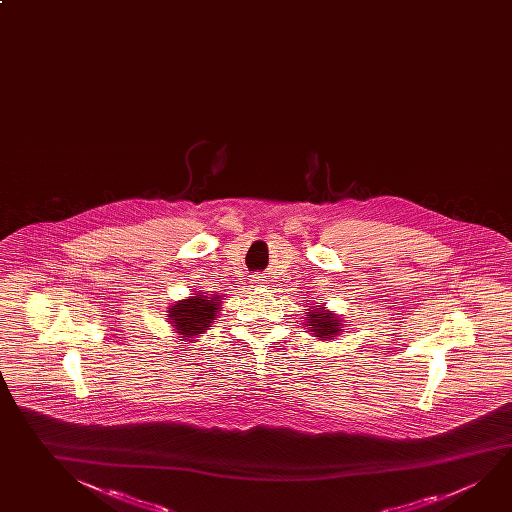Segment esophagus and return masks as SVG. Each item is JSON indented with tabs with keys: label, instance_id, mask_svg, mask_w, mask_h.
Masks as SVG:
<instances>
[{
	"label": "esophagus",
	"instance_id": "esophagus-1",
	"mask_svg": "<svg viewBox=\"0 0 512 512\" xmlns=\"http://www.w3.org/2000/svg\"><path fill=\"white\" fill-rule=\"evenodd\" d=\"M252 284L253 286L266 287L269 284V278L262 277V275H255V277L252 278Z\"/></svg>",
	"mask_w": 512,
	"mask_h": 512
}]
</instances>
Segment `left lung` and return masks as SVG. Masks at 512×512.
<instances>
[{
  "label": "left lung",
  "mask_w": 512,
  "mask_h": 512,
  "mask_svg": "<svg viewBox=\"0 0 512 512\" xmlns=\"http://www.w3.org/2000/svg\"><path fill=\"white\" fill-rule=\"evenodd\" d=\"M305 318V325H309V331L313 332L318 340H334V336H338V332L341 331L340 318L334 316L331 311H325L322 305H316V309L311 307Z\"/></svg>",
  "instance_id": "1"
}]
</instances>
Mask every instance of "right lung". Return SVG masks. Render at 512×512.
<instances>
[{
    "label": "right lung",
    "mask_w": 512,
    "mask_h": 512,
    "mask_svg": "<svg viewBox=\"0 0 512 512\" xmlns=\"http://www.w3.org/2000/svg\"><path fill=\"white\" fill-rule=\"evenodd\" d=\"M221 296L196 293L169 307V320L183 340L196 338L208 331L217 318Z\"/></svg>",
    "instance_id": "obj_1"
}]
</instances>
